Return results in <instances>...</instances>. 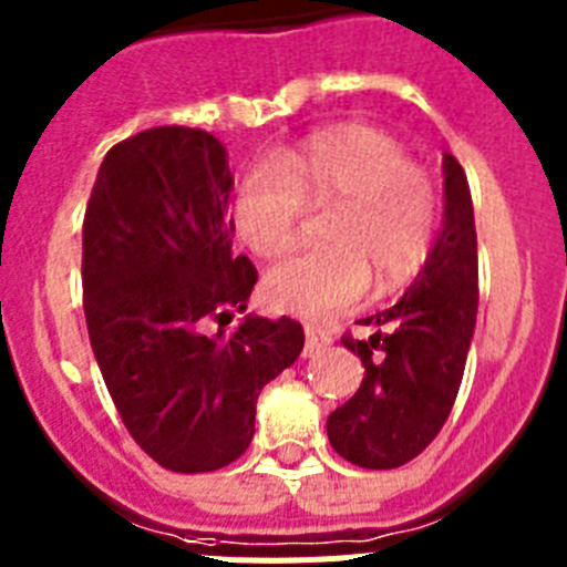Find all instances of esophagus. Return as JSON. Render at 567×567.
<instances>
[{
    "label": "esophagus",
    "mask_w": 567,
    "mask_h": 567,
    "mask_svg": "<svg viewBox=\"0 0 567 567\" xmlns=\"http://www.w3.org/2000/svg\"><path fill=\"white\" fill-rule=\"evenodd\" d=\"M303 332H307V354H318V352H323L327 346H332V334H329L323 327L307 323V327H303Z\"/></svg>",
    "instance_id": "1"
}]
</instances>
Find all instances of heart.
<instances>
[{
    "label": "heart",
    "instance_id": "heart-1",
    "mask_svg": "<svg viewBox=\"0 0 567 567\" xmlns=\"http://www.w3.org/2000/svg\"><path fill=\"white\" fill-rule=\"evenodd\" d=\"M307 207H329L320 238L269 269V303L303 318H332L372 287L394 289L423 269L437 233L434 178L409 162L398 138L369 124L309 135L275 162H258L235 189V227L252 252L272 258L298 238Z\"/></svg>",
    "mask_w": 567,
    "mask_h": 567
}]
</instances>
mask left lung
<instances>
[{"mask_svg":"<svg viewBox=\"0 0 567 567\" xmlns=\"http://www.w3.org/2000/svg\"><path fill=\"white\" fill-rule=\"evenodd\" d=\"M443 229L394 307L365 318L369 340L346 334L363 363L358 392L327 420L334 452L360 468H398L449 420L477 323V229L468 182L443 155Z\"/></svg>","mask_w":567,"mask_h":567,"instance_id":"obj_1","label":"left lung"}]
</instances>
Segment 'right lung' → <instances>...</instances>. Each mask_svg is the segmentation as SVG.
I'll list each match as a JSON object with an SVG mask.
<instances>
[{
	"mask_svg": "<svg viewBox=\"0 0 567 567\" xmlns=\"http://www.w3.org/2000/svg\"><path fill=\"white\" fill-rule=\"evenodd\" d=\"M229 193L215 135L153 127L110 147L84 213L90 346L127 432L178 474L247 452L260 389L303 349L298 320L247 315L224 329L258 280L233 249Z\"/></svg>",
	"mask_w": 567,
	"mask_h": 567,
	"instance_id": "1",
	"label": "right lung"
}]
</instances>
